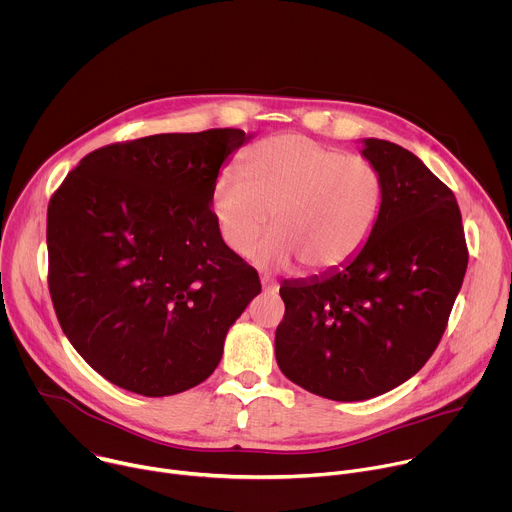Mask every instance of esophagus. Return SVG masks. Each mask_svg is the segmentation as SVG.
<instances>
[{
	"instance_id": "34e87169",
	"label": "esophagus",
	"mask_w": 512,
	"mask_h": 512,
	"mask_svg": "<svg viewBox=\"0 0 512 512\" xmlns=\"http://www.w3.org/2000/svg\"><path fill=\"white\" fill-rule=\"evenodd\" d=\"M261 285H263V289L267 291V294H275V291L279 289V283L273 281L269 275H261Z\"/></svg>"
}]
</instances>
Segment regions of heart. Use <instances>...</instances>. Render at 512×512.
I'll use <instances>...</instances> for the list:
<instances>
[{
  "instance_id": "1",
  "label": "heart",
  "mask_w": 512,
  "mask_h": 512,
  "mask_svg": "<svg viewBox=\"0 0 512 512\" xmlns=\"http://www.w3.org/2000/svg\"><path fill=\"white\" fill-rule=\"evenodd\" d=\"M243 174H218L208 198L216 231L233 253L251 251L271 214L275 231L253 251L265 269L298 259L308 273H328L369 243L383 202V178L369 158L281 133L245 152Z\"/></svg>"
}]
</instances>
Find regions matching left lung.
<instances>
[{
	"mask_svg": "<svg viewBox=\"0 0 512 512\" xmlns=\"http://www.w3.org/2000/svg\"><path fill=\"white\" fill-rule=\"evenodd\" d=\"M383 178L373 235L344 267L279 287L281 373L332 401H364L411 379L440 344L468 267L454 192L409 150L364 139Z\"/></svg>",
	"mask_w": 512,
	"mask_h": 512,
	"instance_id": "left-lung-1",
	"label": "left lung"
}]
</instances>
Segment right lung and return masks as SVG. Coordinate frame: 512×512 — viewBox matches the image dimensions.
<instances>
[{"mask_svg": "<svg viewBox=\"0 0 512 512\" xmlns=\"http://www.w3.org/2000/svg\"><path fill=\"white\" fill-rule=\"evenodd\" d=\"M241 129L105 145L48 202V289L62 332L109 383L145 397L212 375L261 291L216 231L210 188Z\"/></svg>", "mask_w": 512, "mask_h": 512, "instance_id": "right-lung-1", "label": "right lung"}]
</instances>
